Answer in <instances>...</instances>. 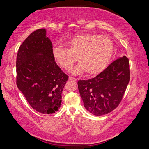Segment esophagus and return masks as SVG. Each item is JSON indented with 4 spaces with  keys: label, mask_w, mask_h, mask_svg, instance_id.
I'll return each mask as SVG.
<instances>
[{
    "label": "esophagus",
    "mask_w": 149,
    "mask_h": 149,
    "mask_svg": "<svg viewBox=\"0 0 149 149\" xmlns=\"http://www.w3.org/2000/svg\"><path fill=\"white\" fill-rule=\"evenodd\" d=\"M69 80H73V81H77V79H76V78H74V77H69Z\"/></svg>",
    "instance_id": "obj_1"
}]
</instances>
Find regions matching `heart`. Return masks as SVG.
Wrapping results in <instances>:
<instances>
[{"mask_svg":"<svg viewBox=\"0 0 149 149\" xmlns=\"http://www.w3.org/2000/svg\"><path fill=\"white\" fill-rule=\"evenodd\" d=\"M67 49L53 47L55 60L63 69L69 70L77 61L80 63L72 72L76 74L86 71L89 75L99 74L103 70L113 54V45L107 36L80 33L65 41Z\"/></svg>","mask_w":149,"mask_h":149,"instance_id":"heart-1","label":"heart"}]
</instances>
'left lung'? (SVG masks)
Returning <instances> with one entry per match:
<instances>
[{
  "instance_id": "1",
  "label": "left lung",
  "mask_w": 149,
  "mask_h": 149,
  "mask_svg": "<svg viewBox=\"0 0 149 149\" xmlns=\"http://www.w3.org/2000/svg\"><path fill=\"white\" fill-rule=\"evenodd\" d=\"M130 79V61L123 56L96 77L79 80L78 88L85 108L97 116L110 113L122 100Z\"/></svg>"
}]
</instances>
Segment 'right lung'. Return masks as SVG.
<instances>
[{
  "instance_id": "right-lung-1",
  "label": "right lung",
  "mask_w": 149,
  "mask_h": 149,
  "mask_svg": "<svg viewBox=\"0 0 149 149\" xmlns=\"http://www.w3.org/2000/svg\"><path fill=\"white\" fill-rule=\"evenodd\" d=\"M45 29L31 33L19 46L16 57V85L36 111L52 114L58 111L61 93L69 76L53 56V45Z\"/></svg>"
}]
</instances>
